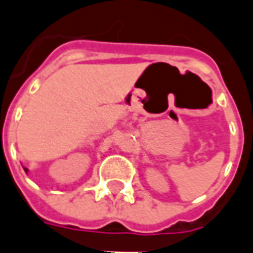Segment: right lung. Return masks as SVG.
<instances>
[{
  "label": "right lung",
  "mask_w": 253,
  "mask_h": 253,
  "mask_svg": "<svg viewBox=\"0 0 253 253\" xmlns=\"http://www.w3.org/2000/svg\"><path fill=\"white\" fill-rule=\"evenodd\" d=\"M24 170H25V172H27V170H28V169H27V168H24Z\"/></svg>",
  "instance_id": "obj_1"
}]
</instances>
